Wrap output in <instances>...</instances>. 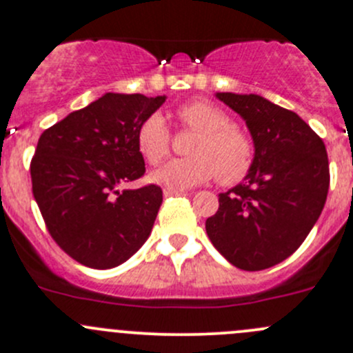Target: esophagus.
I'll return each instance as SVG.
<instances>
[{"instance_id":"1","label":"esophagus","mask_w":353,"mask_h":353,"mask_svg":"<svg viewBox=\"0 0 353 353\" xmlns=\"http://www.w3.org/2000/svg\"><path fill=\"white\" fill-rule=\"evenodd\" d=\"M188 194V191L184 190H172V188H163V196L169 198V196H184Z\"/></svg>"}]
</instances>
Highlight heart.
Listing matches in <instances>:
<instances>
[{
	"instance_id": "obj_1",
	"label": "heart",
	"mask_w": 353,
	"mask_h": 353,
	"mask_svg": "<svg viewBox=\"0 0 353 353\" xmlns=\"http://www.w3.org/2000/svg\"><path fill=\"white\" fill-rule=\"evenodd\" d=\"M186 126L198 131L190 154L174 159L154 174L157 183L172 190L196 186L215 179L223 186L241 183L254 163V145L249 137L232 126L223 109L208 101H191L177 109ZM170 130L160 114H150L137 131V143L150 165H159L170 154Z\"/></svg>"
}]
</instances>
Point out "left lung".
<instances>
[{"label": "left lung", "mask_w": 353, "mask_h": 353, "mask_svg": "<svg viewBox=\"0 0 353 353\" xmlns=\"http://www.w3.org/2000/svg\"><path fill=\"white\" fill-rule=\"evenodd\" d=\"M216 97L244 117L256 154L244 183L219 194L206 234L237 268H272L297 251L325 208L326 147L297 114L259 95L222 92Z\"/></svg>", "instance_id": "left-lung-1"}]
</instances>
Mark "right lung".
Masks as SVG:
<instances>
[{"mask_svg": "<svg viewBox=\"0 0 353 353\" xmlns=\"http://www.w3.org/2000/svg\"><path fill=\"white\" fill-rule=\"evenodd\" d=\"M163 102V95L105 94L39 138L30 160L32 193L46 229L74 261L114 268L150 236L162 190L117 188L143 177L137 131Z\"/></svg>", "mask_w": 353, "mask_h": 353, "instance_id": "1", "label": "right lung"}]
</instances>
